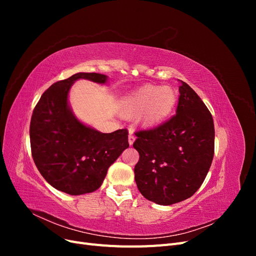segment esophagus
<instances>
[{"mask_svg": "<svg viewBox=\"0 0 256 256\" xmlns=\"http://www.w3.org/2000/svg\"><path fill=\"white\" fill-rule=\"evenodd\" d=\"M128 142H129V144L130 145H132L134 144V132L132 131H129V136H128Z\"/></svg>", "mask_w": 256, "mask_h": 256, "instance_id": "34e87169", "label": "esophagus"}]
</instances>
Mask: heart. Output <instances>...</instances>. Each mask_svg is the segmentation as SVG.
Masks as SVG:
<instances>
[{
	"mask_svg": "<svg viewBox=\"0 0 256 256\" xmlns=\"http://www.w3.org/2000/svg\"><path fill=\"white\" fill-rule=\"evenodd\" d=\"M177 100V92L172 86L144 85L122 99L120 111L127 118L138 114V124L154 127L173 113Z\"/></svg>",
	"mask_w": 256,
	"mask_h": 256,
	"instance_id": "obj_1",
	"label": "heart"
}]
</instances>
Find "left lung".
Instances as JSON below:
<instances>
[{
  "instance_id": "8db88e82",
  "label": "left lung",
  "mask_w": 256,
  "mask_h": 256,
  "mask_svg": "<svg viewBox=\"0 0 256 256\" xmlns=\"http://www.w3.org/2000/svg\"><path fill=\"white\" fill-rule=\"evenodd\" d=\"M180 83L176 115L157 128L138 131L134 143L140 154L134 166L138 189L159 205L180 203L194 194L214 158L212 116L196 92Z\"/></svg>"
}]
</instances>
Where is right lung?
<instances>
[{
    "label": "right lung",
    "mask_w": 256,
    "mask_h": 256,
    "mask_svg": "<svg viewBox=\"0 0 256 256\" xmlns=\"http://www.w3.org/2000/svg\"><path fill=\"white\" fill-rule=\"evenodd\" d=\"M80 79L106 84L108 76L78 72L52 84L36 104L30 125L38 171L53 188L70 196L100 188L108 168L129 147L127 129L102 134L76 118L68 95Z\"/></svg>",
    "instance_id": "right-lung-1"
}]
</instances>
